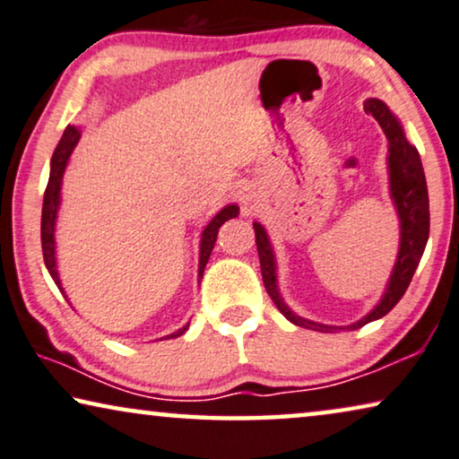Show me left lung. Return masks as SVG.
<instances>
[{
	"instance_id": "1",
	"label": "left lung",
	"mask_w": 459,
	"mask_h": 459,
	"mask_svg": "<svg viewBox=\"0 0 459 459\" xmlns=\"http://www.w3.org/2000/svg\"><path fill=\"white\" fill-rule=\"evenodd\" d=\"M364 109L368 114H372L377 122L386 134L389 141V185H391V197L395 204L399 224H402V243H399V254L397 262L393 266V274L389 279V285L385 289L383 299L377 303V307L370 314H366L364 318L353 322L350 326H328L318 325V322L306 320L301 316H297L291 307L282 301L279 293V285H276V260L273 245L266 230L260 222H254L255 230V245H257V255H260V268H262V281L264 287L270 295V299L274 301V306L281 309V314L287 320H291L293 325L312 328V331L320 333H334V331H356L368 322L383 318L397 306V301L402 299L405 289L410 287L411 276H414L420 257L424 254L426 241H429V227H430V214H429V189H426V178L420 162V153L411 143L405 139L403 128L399 125V120L393 116V112L386 108V103L380 100H366Z\"/></svg>"
}]
</instances>
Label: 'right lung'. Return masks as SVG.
<instances>
[{
    "instance_id": "right-lung-1",
    "label": "right lung",
    "mask_w": 459,
    "mask_h": 459,
    "mask_svg": "<svg viewBox=\"0 0 459 459\" xmlns=\"http://www.w3.org/2000/svg\"><path fill=\"white\" fill-rule=\"evenodd\" d=\"M79 139H81V128L68 125L66 131H64V134H62L60 143H57V147H56L54 156H51V170H49L48 189H45V195H43V212H41L43 260H45V266H48V270H49L51 279L56 281V285L60 289H62V282H60V274H57V268H56V238H54L56 218H57V205H60V189H62L64 170H66L70 153L74 152V147H76V143H79ZM237 214H238V208L235 204L227 205V208H222L221 212H218V214L208 222V227L204 229L202 243H199V279L204 276L205 264H208L212 249H214L218 229H221L227 221H230V218H235ZM62 293H64V289H62ZM186 328H189V325L178 328L177 333L168 334L166 339L180 337V334H183Z\"/></svg>"
}]
</instances>
